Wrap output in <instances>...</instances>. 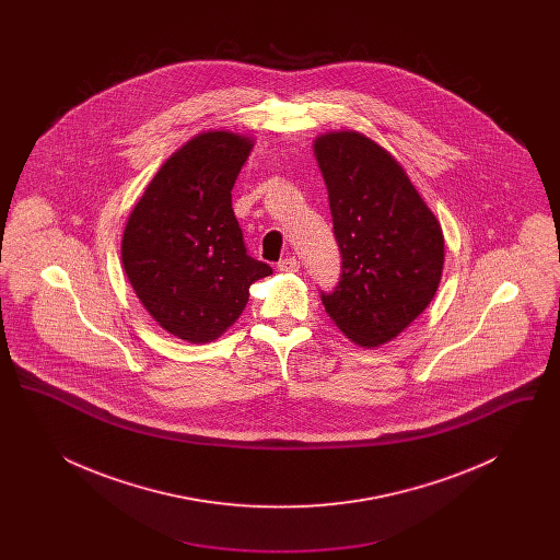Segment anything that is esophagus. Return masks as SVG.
I'll list each match as a JSON object with an SVG mask.
<instances>
[{"instance_id": "1", "label": "esophagus", "mask_w": 560, "mask_h": 560, "mask_svg": "<svg viewBox=\"0 0 560 560\" xmlns=\"http://www.w3.org/2000/svg\"><path fill=\"white\" fill-rule=\"evenodd\" d=\"M277 268L283 270V272H295V270L300 268V260H298L295 256H288V258H283V260L277 262Z\"/></svg>"}]
</instances>
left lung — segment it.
<instances>
[{
    "mask_svg": "<svg viewBox=\"0 0 560 560\" xmlns=\"http://www.w3.org/2000/svg\"><path fill=\"white\" fill-rule=\"evenodd\" d=\"M315 155L329 192L340 281L320 292L325 313L361 347H380L434 298L445 241L441 224L397 161L359 132L325 133Z\"/></svg>",
    "mask_w": 560,
    "mask_h": 560,
    "instance_id": "left-lung-1",
    "label": "left lung"
}]
</instances>
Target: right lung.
Masks as SVG:
<instances>
[{
	"instance_id": "obj_1",
	"label": "right lung",
	"mask_w": 560,
	"mask_h": 560,
	"mask_svg": "<svg viewBox=\"0 0 560 560\" xmlns=\"http://www.w3.org/2000/svg\"><path fill=\"white\" fill-rule=\"evenodd\" d=\"M252 140L195 136L161 165L121 241L133 292L161 327L203 345L240 319L249 285L272 268L247 254L231 190Z\"/></svg>"
}]
</instances>
